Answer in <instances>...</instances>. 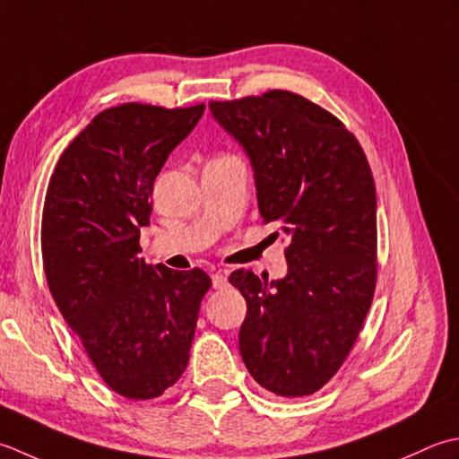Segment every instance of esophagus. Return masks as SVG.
Instances as JSON below:
<instances>
[{"label":"esophagus","mask_w":459,"mask_h":459,"mask_svg":"<svg viewBox=\"0 0 459 459\" xmlns=\"http://www.w3.org/2000/svg\"><path fill=\"white\" fill-rule=\"evenodd\" d=\"M212 285H213V289H223V287L228 285V275L213 273V275H212Z\"/></svg>","instance_id":"34e87169"}]
</instances>
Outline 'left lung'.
I'll return each instance as SVG.
<instances>
[{
	"label": "left lung",
	"mask_w": 459,
	"mask_h": 459,
	"mask_svg": "<svg viewBox=\"0 0 459 459\" xmlns=\"http://www.w3.org/2000/svg\"><path fill=\"white\" fill-rule=\"evenodd\" d=\"M254 168L259 213L287 233V273L230 275L247 303L239 352L277 396H308L341 368L377 283V190L359 140L289 91L210 102Z\"/></svg>",
	"instance_id": "1"
}]
</instances>
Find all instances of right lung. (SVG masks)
Returning <instances> with one entry per match:
<instances>
[{
	"label": "right lung",
	"instance_id": "1",
	"mask_svg": "<svg viewBox=\"0 0 459 459\" xmlns=\"http://www.w3.org/2000/svg\"><path fill=\"white\" fill-rule=\"evenodd\" d=\"M205 105L102 110L59 158L41 223L43 267L63 319L120 396H160L182 377L212 281L138 257L154 180Z\"/></svg>",
	"mask_w": 459,
	"mask_h": 459
}]
</instances>
